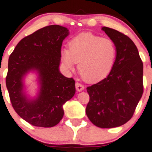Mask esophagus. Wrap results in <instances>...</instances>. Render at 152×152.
Here are the masks:
<instances>
[{"label":"esophagus","mask_w":152,"mask_h":152,"mask_svg":"<svg viewBox=\"0 0 152 152\" xmlns=\"http://www.w3.org/2000/svg\"><path fill=\"white\" fill-rule=\"evenodd\" d=\"M76 90H77V91L80 92V91H82V90H84V86H83V85L80 84V83H76Z\"/></svg>","instance_id":"34e87169"}]
</instances>
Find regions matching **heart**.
Returning a JSON list of instances; mask_svg holds the SVG:
<instances>
[{
	"label": "heart",
	"mask_w": 152,
	"mask_h": 152,
	"mask_svg": "<svg viewBox=\"0 0 152 152\" xmlns=\"http://www.w3.org/2000/svg\"><path fill=\"white\" fill-rule=\"evenodd\" d=\"M117 57L115 43L109 38H102L90 32H83L69 41V49L61 51L62 64L69 71L75 69L86 82L94 83L107 77Z\"/></svg>",
	"instance_id": "1"
}]
</instances>
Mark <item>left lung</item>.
<instances>
[{"label":"left lung","instance_id":"1","mask_svg":"<svg viewBox=\"0 0 152 152\" xmlns=\"http://www.w3.org/2000/svg\"><path fill=\"white\" fill-rule=\"evenodd\" d=\"M101 29L115 43L117 57L107 77L86 88L90 101L86 113L96 127L112 128L127 123L141 100L143 62L129 37L107 27Z\"/></svg>","mask_w":152,"mask_h":152}]
</instances>
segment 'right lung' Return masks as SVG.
<instances>
[{
    "label": "right lung",
    "mask_w": 152,
    "mask_h": 152,
    "mask_svg": "<svg viewBox=\"0 0 152 152\" xmlns=\"http://www.w3.org/2000/svg\"><path fill=\"white\" fill-rule=\"evenodd\" d=\"M69 34L58 25L44 27L21 39L8 59L6 86L16 113L36 127H52L64 115L63 104L76 93L75 81L59 71L61 47ZM37 76L39 90L31 98L26 92L25 76Z\"/></svg>",
    "instance_id": "obj_1"
}]
</instances>
